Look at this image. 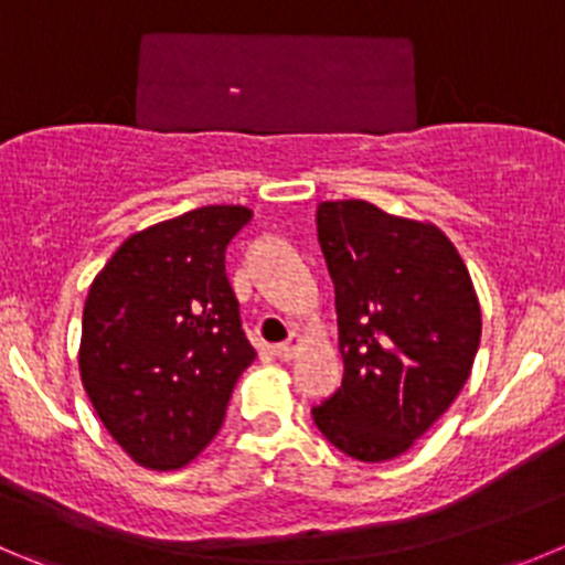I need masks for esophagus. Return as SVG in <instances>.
I'll return each mask as SVG.
<instances>
[{
    "mask_svg": "<svg viewBox=\"0 0 565 565\" xmlns=\"http://www.w3.org/2000/svg\"><path fill=\"white\" fill-rule=\"evenodd\" d=\"M300 345H303V337H300L298 331H292V334H289V340L281 342V345L276 348V354L281 356V360H295L300 351Z\"/></svg>",
    "mask_w": 565,
    "mask_h": 565,
    "instance_id": "34e87169",
    "label": "esophagus"
}]
</instances>
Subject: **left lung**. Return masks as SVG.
Masks as SVG:
<instances>
[{"label": "left lung", "instance_id": "8db88e82", "mask_svg": "<svg viewBox=\"0 0 565 565\" xmlns=\"http://www.w3.org/2000/svg\"><path fill=\"white\" fill-rule=\"evenodd\" d=\"M334 281L342 387L312 407L326 440L362 462L404 451L471 376L482 312L449 236L365 200L318 205Z\"/></svg>", "mask_w": 565, "mask_h": 565}]
</instances>
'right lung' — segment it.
Instances as JSON below:
<instances>
[{
  "label": "right lung",
  "mask_w": 565,
  "mask_h": 565,
  "mask_svg": "<svg viewBox=\"0 0 565 565\" xmlns=\"http://www.w3.org/2000/svg\"><path fill=\"white\" fill-rule=\"evenodd\" d=\"M245 205H203L128 236L88 289L81 379L125 455L172 471L214 440L256 360L225 276Z\"/></svg>",
  "instance_id": "1"
}]
</instances>
